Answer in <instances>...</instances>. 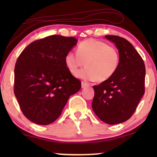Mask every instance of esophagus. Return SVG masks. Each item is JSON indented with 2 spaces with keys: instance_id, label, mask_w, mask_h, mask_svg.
<instances>
[{
  "instance_id": "1",
  "label": "esophagus",
  "mask_w": 157,
  "mask_h": 157,
  "mask_svg": "<svg viewBox=\"0 0 157 157\" xmlns=\"http://www.w3.org/2000/svg\"><path fill=\"white\" fill-rule=\"evenodd\" d=\"M81 86H82V88H85L86 87V86H89V84H88L87 82H82V83H81Z\"/></svg>"
}]
</instances>
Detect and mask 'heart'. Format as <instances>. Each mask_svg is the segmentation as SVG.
<instances>
[{
	"mask_svg": "<svg viewBox=\"0 0 157 157\" xmlns=\"http://www.w3.org/2000/svg\"><path fill=\"white\" fill-rule=\"evenodd\" d=\"M86 80L103 82L114 75L120 62L117 50L106 43L94 39H88L78 45L77 53L68 52L65 57V63L69 71Z\"/></svg>",
	"mask_w": 157,
	"mask_h": 157,
	"instance_id": "b5f03b06",
	"label": "heart"
}]
</instances>
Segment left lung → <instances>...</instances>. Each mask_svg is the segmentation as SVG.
<instances>
[{
  "label": "left lung",
  "mask_w": 157,
  "mask_h": 157,
  "mask_svg": "<svg viewBox=\"0 0 157 157\" xmlns=\"http://www.w3.org/2000/svg\"><path fill=\"white\" fill-rule=\"evenodd\" d=\"M105 37L116 45L120 62L111 78L93 86L92 109L102 122L115 125L128 120L136 111L145 94V66L129 41L116 35Z\"/></svg>",
  "instance_id": "8db88e82"
}]
</instances>
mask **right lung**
Listing matches in <instances>:
<instances>
[{
    "instance_id": "right-lung-1",
    "label": "right lung",
    "mask_w": 157,
    "mask_h": 157,
    "mask_svg": "<svg viewBox=\"0 0 157 157\" xmlns=\"http://www.w3.org/2000/svg\"><path fill=\"white\" fill-rule=\"evenodd\" d=\"M73 37L50 35L34 41L19 55L15 67L14 93L26 117L48 125L60 117L81 82L65 63L66 54L77 44Z\"/></svg>"
}]
</instances>
